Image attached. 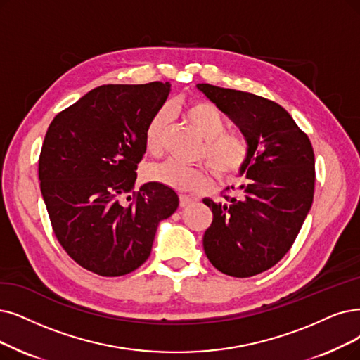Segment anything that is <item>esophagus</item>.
I'll return each instance as SVG.
<instances>
[{
	"label": "esophagus",
	"instance_id": "obj_1",
	"mask_svg": "<svg viewBox=\"0 0 360 360\" xmlns=\"http://www.w3.org/2000/svg\"><path fill=\"white\" fill-rule=\"evenodd\" d=\"M179 202H180V207H188L193 202V199L191 196H186V195H180L179 196Z\"/></svg>",
	"mask_w": 360,
	"mask_h": 360
}]
</instances>
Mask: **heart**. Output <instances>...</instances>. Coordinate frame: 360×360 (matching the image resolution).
I'll return each instance as SVG.
<instances>
[{
  "label": "heart",
  "mask_w": 360,
  "mask_h": 360,
  "mask_svg": "<svg viewBox=\"0 0 360 360\" xmlns=\"http://www.w3.org/2000/svg\"><path fill=\"white\" fill-rule=\"evenodd\" d=\"M183 115L204 139L198 152L220 180L236 176L245 167L251 155L250 140L239 133L226 131L227 120L223 112L205 100H193L183 108ZM168 125V110L160 109L149 120L145 130V148L150 155H160L164 146V136ZM146 180L160 183L167 188L198 192L210 184V174L204 167L184 165L176 161L152 164L146 168Z\"/></svg>",
  "instance_id": "heart-1"
}]
</instances>
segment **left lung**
Returning a JSON list of instances; mask_svg holds the SVG:
<instances>
[{"mask_svg": "<svg viewBox=\"0 0 360 360\" xmlns=\"http://www.w3.org/2000/svg\"><path fill=\"white\" fill-rule=\"evenodd\" d=\"M250 140V179L224 202L204 199L212 223L204 251L224 275L251 278L279 263L304 223L314 193L310 139L281 105L247 91L198 84ZM235 191V188H232Z\"/></svg>", "mask_w": 360, "mask_h": 360, "instance_id": "obj_1", "label": "left lung"}]
</instances>
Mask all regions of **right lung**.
<instances>
[{
	"mask_svg": "<svg viewBox=\"0 0 360 360\" xmlns=\"http://www.w3.org/2000/svg\"><path fill=\"white\" fill-rule=\"evenodd\" d=\"M169 89L158 81L100 85L57 113L46 133L38 177L54 236L98 276H122L145 263L158 224L179 207L164 184L133 191L146 125Z\"/></svg>",
	"mask_w": 360,
	"mask_h": 360,
	"instance_id": "add662e5",
	"label": "right lung"
}]
</instances>
